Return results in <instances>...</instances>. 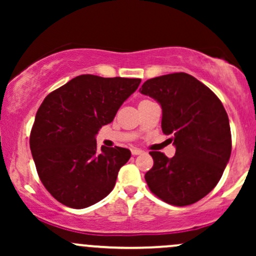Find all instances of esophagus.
Masks as SVG:
<instances>
[{"label":"esophagus","instance_id":"34e87169","mask_svg":"<svg viewBox=\"0 0 256 256\" xmlns=\"http://www.w3.org/2000/svg\"><path fill=\"white\" fill-rule=\"evenodd\" d=\"M131 152L134 155H140V154H143V152H144L140 150V149H137V148H132L131 149Z\"/></svg>","mask_w":256,"mask_h":256}]
</instances>
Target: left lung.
I'll list each match as a JSON object with an SVG mask.
<instances>
[{"instance_id":"left-lung-1","label":"left lung","mask_w":256,"mask_h":256,"mask_svg":"<svg viewBox=\"0 0 256 256\" xmlns=\"http://www.w3.org/2000/svg\"><path fill=\"white\" fill-rule=\"evenodd\" d=\"M140 94L162 110L161 128L173 134L176 154L150 152L154 166L146 173L152 194L174 206L198 202L214 189L231 155V131L224 106L210 88L188 73L144 82Z\"/></svg>"}]
</instances>
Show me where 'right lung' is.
Listing matches in <instances>:
<instances>
[{
  "label": "right lung",
  "instance_id": "add662e5",
  "mask_svg": "<svg viewBox=\"0 0 256 256\" xmlns=\"http://www.w3.org/2000/svg\"><path fill=\"white\" fill-rule=\"evenodd\" d=\"M138 78L82 74L49 94L38 108L30 148L38 176L54 198L82 210L113 190L126 148L98 149L96 134L137 90Z\"/></svg>",
  "mask_w": 256,
  "mask_h": 256
}]
</instances>
